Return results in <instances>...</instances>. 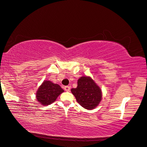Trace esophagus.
<instances>
[{"label":"esophagus","mask_w":147,"mask_h":147,"mask_svg":"<svg viewBox=\"0 0 147 147\" xmlns=\"http://www.w3.org/2000/svg\"><path fill=\"white\" fill-rule=\"evenodd\" d=\"M64 90L66 92H69L70 91V86H64Z\"/></svg>","instance_id":"esophagus-1"}]
</instances>
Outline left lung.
I'll return each mask as SVG.
<instances>
[{"label": "left lung", "mask_w": 147, "mask_h": 147, "mask_svg": "<svg viewBox=\"0 0 147 147\" xmlns=\"http://www.w3.org/2000/svg\"><path fill=\"white\" fill-rule=\"evenodd\" d=\"M71 92L78 103L88 110H92L98 106L102 99L101 88L88 76L79 78L77 88H72Z\"/></svg>", "instance_id": "1"}]
</instances>
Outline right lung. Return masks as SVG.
<instances>
[{"instance_id": "add662e5", "label": "right lung", "mask_w": 147, "mask_h": 147, "mask_svg": "<svg viewBox=\"0 0 147 147\" xmlns=\"http://www.w3.org/2000/svg\"><path fill=\"white\" fill-rule=\"evenodd\" d=\"M63 92L64 90L59 84L50 81H45L37 90L36 98L41 105H48L55 101Z\"/></svg>"}]
</instances>
